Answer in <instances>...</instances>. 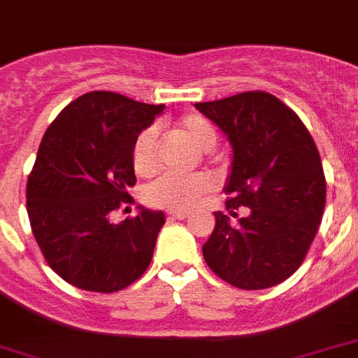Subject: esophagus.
<instances>
[{"mask_svg":"<svg viewBox=\"0 0 358 358\" xmlns=\"http://www.w3.org/2000/svg\"><path fill=\"white\" fill-rule=\"evenodd\" d=\"M169 217L171 219H187L189 217V212H169Z\"/></svg>","mask_w":358,"mask_h":358,"instance_id":"esophagus-1","label":"esophagus"}]
</instances>
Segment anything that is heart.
<instances>
[{
  "instance_id": "heart-1",
  "label": "heart",
  "mask_w": 358,
  "mask_h": 358,
  "mask_svg": "<svg viewBox=\"0 0 358 358\" xmlns=\"http://www.w3.org/2000/svg\"><path fill=\"white\" fill-rule=\"evenodd\" d=\"M178 129L182 135L201 150H210L217 143V134L210 120L199 113H185L180 117ZM131 165L137 176L148 178L159 169V129L156 126L143 129L135 139L131 148ZM215 182L210 174H193V176H174L165 174L152 182L145 189V201L148 206L162 210H191L202 196L212 193Z\"/></svg>"
}]
</instances>
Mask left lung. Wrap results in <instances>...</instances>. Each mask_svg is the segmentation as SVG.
Returning a JSON list of instances; mask_svg holds the SVG:
<instances>
[{"mask_svg":"<svg viewBox=\"0 0 358 358\" xmlns=\"http://www.w3.org/2000/svg\"><path fill=\"white\" fill-rule=\"evenodd\" d=\"M195 108L229 135L234 159L224 193L227 210L202 255L224 282L264 289L292 277L305 262L322 223L327 184L322 157L303 120L277 96L239 92Z\"/></svg>","mask_w":358,"mask_h":358,"instance_id":"left-lung-1","label":"left lung"}]
</instances>
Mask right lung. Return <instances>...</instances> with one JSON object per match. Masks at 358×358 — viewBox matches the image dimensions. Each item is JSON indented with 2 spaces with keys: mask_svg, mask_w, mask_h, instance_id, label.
<instances>
[{
  "mask_svg": "<svg viewBox=\"0 0 358 358\" xmlns=\"http://www.w3.org/2000/svg\"><path fill=\"white\" fill-rule=\"evenodd\" d=\"M162 111L92 91L70 102L42 137L25 187L27 215L48 266L76 288L113 294L150 266L163 212L139 208L119 224L109 215L134 202L131 148Z\"/></svg>",
  "mask_w": 358,
  "mask_h": 358,
  "instance_id": "obj_1",
  "label": "right lung"
}]
</instances>
